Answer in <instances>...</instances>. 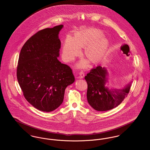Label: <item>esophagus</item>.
Listing matches in <instances>:
<instances>
[{
  "mask_svg": "<svg viewBox=\"0 0 150 150\" xmlns=\"http://www.w3.org/2000/svg\"><path fill=\"white\" fill-rule=\"evenodd\" d=\"M84 75H85V74H84V72L83 71H81L79 72V78L80 79H82L84 77Z\"/></svg>",
  "mask_w": 150,
  "mask_h": 150,
  "instance_id": "34e87169",
  "label": "esophagus"
}]
</instances>
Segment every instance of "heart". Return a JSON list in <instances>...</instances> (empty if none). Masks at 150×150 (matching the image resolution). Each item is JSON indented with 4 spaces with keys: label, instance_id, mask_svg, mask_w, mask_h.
Returning a JSON list of instances; mask_svg holds the SVG:
<instances>
[{
    "label": "heart",
    "instance_id": "obj_1",
    "mask_svg": "<svg viewBox=\"0 0 150 150\" xmlns=\"http://www.w3.org/2000/svg\"><path fill=\"white\" fill-rule=\"evenodd\" d=\"M100 33L94 29H87L77 33L74 38L68 37L63 45L62 57L66 61H72L79 54L81 47L87 45L86 55L92 63L99 62L105 55L108 49V42L104 38H98ZM85 62L80 63L84 66Z\"/></svg>",
    "mask_w": 150,
    "mask_h": 150
}]
</instances>
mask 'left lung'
Segmentation results:
<instances>
[{"mask_svg": "<svg viewBox=\"0 0 150 150\" xmlns=\"http://www.w3.org/2000/svg\"><path fill=\"white\" fill-rule=\"evenodd\" d=\"M108 72L100 66L92 69L85 76L88 84L87 97L88 103L97 111H106L119 105L127 97L131 84L122 89H111L105 87Z\"/></svg>", "mask_w": 150, "mask_h": 150, "instance_id": "obj_1", "label": "left lung"}]
</instances>
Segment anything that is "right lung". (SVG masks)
Returning <instances> with one entry per match:
<instances>
[{
  "label": "right lung",
  "instance_id": "right-lung-1",
  "mask_svg": "<svg viewBox=\"0 0 150 150\" xmlns=\"http://www.w3.org/2000/svg\"><path fill=\"white\" fill-rule=\"evenodd\" d=\"M63 25L37 32L23 45L17 79L23 95L35 108L49 112L62 104L66 87L75 78L70 67L58 59Z\"/></svg>",
  "mask_w": 150,
  "mask_h": 150
}]
</instances>
